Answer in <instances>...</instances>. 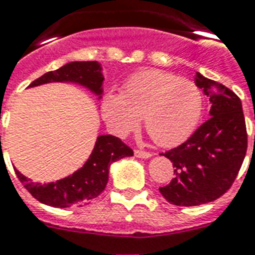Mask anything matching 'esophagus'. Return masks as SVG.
<instances>
[{"label":"esophagus","instance_id":"1","mask_svg":"<svg viewBox=\"0 0 255 255\" xmlns=\"http://www.w3.org/2000/svg\"><path fill=\"white\" fill-rule=\"evenodd\" d=\"M134 154L138 158H150L151 156V152L146 151V150H140V148H137V150H134Z\"/></svg>","mask_w":255,"mask_h":255}]
</instances>
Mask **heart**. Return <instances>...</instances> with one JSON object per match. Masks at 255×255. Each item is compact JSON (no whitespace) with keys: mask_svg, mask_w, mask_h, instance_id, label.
<instances>
[{"mask_svg":"<svg viewBox=\"0 0 255 255\" xmlns=\"http://www.w3.org/2000/svg\"><path fill=\"white\" fill-rule=\"evenodd\" d=\"M101 113L116 134L144 126L156 144L172 147L193 133L203 113V93L192 80L160 70H143L124 81L122 93L109 91Z\"/></svg>","mask_w":255,"mask_h":255,"instance_id":"b5f03b06","label":"heart"}]
</instances>
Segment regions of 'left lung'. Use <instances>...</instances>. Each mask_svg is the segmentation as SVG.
Listing matches in <instances>:
<instances>
[{"label":"left lung","instance_id":"8db88e82","mask_svg":"<svg viewBox=\"0 0 255 255\" xmlns=\"http://www.w3.org/2000/svg\"><path fill=\"white\" fill-rule=\"evenodd\" d=\"M212 108L211 118L188 139L162 155L175 167V178L159 192L168 203L193 207L217 200L237 178L248 150V133L241 100L217 81L196 73Z\"/></svg>","mask_w":255,"mask_h":255}]
</instances>
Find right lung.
Segmentation results:
<instances>
[{
  "instance_id": "obj_1",
  "label": "right lung",
  "mask_w": 255,
  "mask_h": 255,
  "mask_svg": "<svg viewBox=\"0 0 255 255\" xmlns=\"http://www.w3.org/2000/svg\"><path fill=\"white\" fill-rule=\"evenodd\" d=\"M54 81H73L84 85L96 95L103 93L101 85L104 76L100 63L97 62L68 63L59 70L44 73L43 76L32 81L28 87H36ZM131 155L133 150L118 137L100 135L88 160L71 176L56 180L55 183L40 184L32 183L31 179L23 176L18 170H15V174L32 197L43 204L56 208L83 207L105 189L112 163Z\"/></svg>"
}]
</instances>
